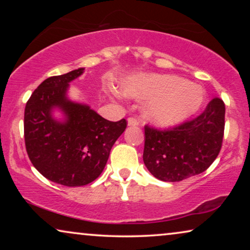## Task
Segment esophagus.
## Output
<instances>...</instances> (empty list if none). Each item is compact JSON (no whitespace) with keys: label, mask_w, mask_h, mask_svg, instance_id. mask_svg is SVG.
Instances as JSON below:
<instances>
[{"label":"esophagus","mask_w":250,"mask_h":250,"mask_svg":"<svg viewBox=\"0 0 250 250\" xmlns=\"http://www.w3.org/2000/svg\"><path fill=\"white\" fill-rule=\"evenodd\" d=\"M127 125H128V126H138V125H139V122L136 121V119H134V118L129 117V118L127 119Z\"/></svg>","instance_id":"1"}]
</instances>
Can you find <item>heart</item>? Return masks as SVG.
Segmentation results:
<instances>
[{
	"mask_svg": "<svg viewBox=\"0 0 250 250\" xmlns=\"http://www.w3.org/2000/svg\"><path fill=\"white\" fill-rule=\"evenodd\" d=\"M123 91L136 100H149L146 118L158 126H173L199 110L206 93L200 85L175 75L141 74L129 77Z\"/></svg>",
	"mask_w": 250,
	"mask_h": 250,
	"instance_id": "b5f03b06",
	"label": "heart"
}]
</instances>
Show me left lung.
Wrapping results in <instances>:
<instances>
[{"label":"left lung","mask_w":250,"mask_h":250,"mask_svg":"<svg viewBox=\"0 0 250 250\" xmlns=\"http://www.w3.org/2000/svg\"><path fill=\"white\" fill-rule=\"evenodd\" d=\"M224 116V102L215 98L200 116L168 131L146 126V167L165 182H180L205 172L220 153Z\"/></svg>","instance_id":"1"}]
</instances>
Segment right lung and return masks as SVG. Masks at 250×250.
<instances>
[{
    "instance_id": "right-lung-1",
    "label": "right lung",
    "mask_w": 250,
    "mask_h": 250,
    "mask_svg": "<svg viewBox=\"0 0 250 250\" xmlns=\"http://www.w3.org/2000/svg\"><path fill=\"white\" fill-rule=\"evenodd\" d=\"M84 68L46 78L27 101L25 145L34 167L47 180L66 187L93 182L104 170L126 121L110 122L88 104L70 100L69 83ZM59 111L61 119L54 112Z\"/></svg>"
}]
</instances>
